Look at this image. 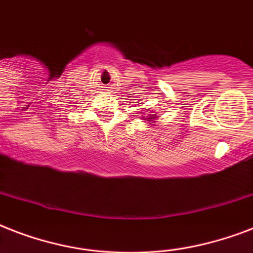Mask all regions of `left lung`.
<instances>
[{
  "instance_id": "obj_1",
  "label": "left lung",
  "mask_w": 253,
  "mask_h": 253,
  "mask_svg": "<svg viewBox=\"0 0 253 253\" xmlns=\"http://www.w3.org/2000/svg\"><path fill=\"white\" fill-rule=\"evenodd\" d=\"M144 116H146V115H143L142 119L147 121V122H148V125H152V123L156 122V119H158V113L155 111V114H148V115H147L146 119L144 118Z\"/></svg>"
}]
</instances>
